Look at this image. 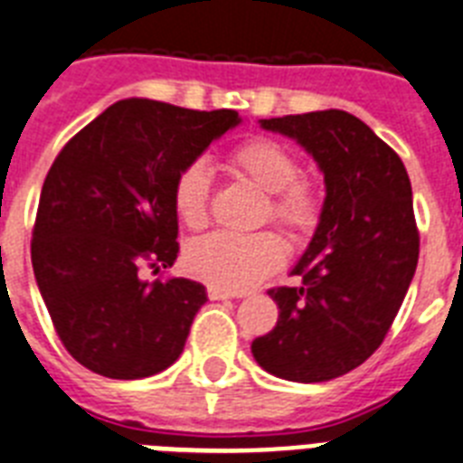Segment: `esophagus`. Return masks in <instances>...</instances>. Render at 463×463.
<instances>
[{
    "label": "esophagus",
    "mask_w": 463,
    "mask_h": 463,
    "mask_svg": "<svg viewBox=\"0 0 463 463\" xmlns=\"http://www.w3.org/2000/svg\"><path fill=\"white\" fill-rule=\"evenodd\" d=\"M209 298L211 300H228V298H240L238 293H228V290H221V288H213L209 286Z\"/></svg>",
    "instance_id": "esophagus-1"
}]
</instances>
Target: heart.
<instances>
[{
    "instance_id": "heart-1",
    "label": "heart",
    "mask_w": 463,
    "mask_h": 463,
    "mask_svg": "<svg viewBox=\"0 0 463 463\" xmlns=\"http://www.w3.org/2000/svg\"><path fill=\"white\" fill-rule=\"evenodd\" d=\"M228 165L242 180L269 194V216L293 235L312 231L319 218V196L315 184L298 177L296 154L274 139H247L228 158ZM211 173L202 160L182 167L175 177L173 203L187 228L196 231L209 221ZM286 260V247L271 232L232 235L211 232L189 242L184 267L194 279L213 288L238 293L261 283Z\"/></svg>"
}]
</instances>
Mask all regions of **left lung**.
Wrapping results in <instances>:
<instances>
[{"mask_svg":"<svg viewBox=\"0 0 463 463\" xmlns=\"http://www.w3.org/2000/svg\"><path fill=\"white\" fill-rule=\"evenodd\" d=\"M288 137L324 175L322 213L290 274L274 288L279 322L254 338L252 355L281 380L329 382L373 355L402 307L418 264L413 192L402 158L351 112L260 119Z\"/></svg>","mask_w":463,"mask_h":463,"instance_id":"1","label":"left lung"}]
</instances>
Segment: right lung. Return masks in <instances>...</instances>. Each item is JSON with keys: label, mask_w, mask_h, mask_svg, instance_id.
Segmentation results:
<instances>
[{"label": "right lung", "mask_w": 463, "mask_h": 463, "mask_svg": "<svg viewBox=\"0 0 463 463\" xmlns=\"http://www.w3.org/2000/svg\"><path fill=\"white\" fill-rule=\"evenodd\" d=\"M240 122L235 110L127 98L54 158L31 260L54 329L83 367L141 380L180 358L206 288L189 279L148 283L139 271L173 267L175 177Z\"/></svg>", "instance_id": "add662e5"}]
</instances>
